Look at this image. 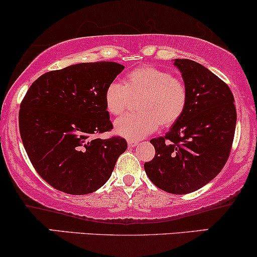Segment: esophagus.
I'll use <instances>...</instances> for the list:
<instances>
[{"label":"esophagus","mask_w":257,"mask_h":257,"mask_svg":"<svg viewBox=\"0 0 257 257\" xmlns=\"http://www.w3.org/2000/svg\"><path fill=\"white\" fill-rule=\"evenodd\" d=\"M127 144H128V148H135L138 145V142L137 141H128Z\"/></svg>","instance_id":"esophagus-1"}]
</instances>
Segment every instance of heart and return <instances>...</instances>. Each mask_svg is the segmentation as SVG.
<instances>
[{
  "label": "heart",
  "instance_id": "obj_1",
  "mask_svg": "<svg viewBox=\"0 0 257 257\" xmlns=\"http://www.w3.org/2000/svg\"><path fill=\"white\" fill-rule=\"evenodd\" d=\"M141 113L126 114L114 122V131L130 141H138L153 134L160 126H172L183 115L188 101L187 87L170 71L145 65L126 74L122 84L110 82L103 93L104 107L112 115H119L131 97H139Z\"/></svg>",
  "mask_w": 257,
  "mask_h": 257
}]
</instances>
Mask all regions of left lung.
Here are the masks:
<instances>
[{"label": "left lung", "mask_w": 257, "mask_h": 257, "mask_svg": "<svg viewBox=\"0 0 257 257\" xmlns=\"http://www.w3.org/2000/svg\"><path fill=\"white\" fill-rule=\"evenodd\" d=\"M188 101L164 137L151 139L155 157L144 164L164 192L188 194L216 177L229 158L236 128L235 99L225 82L191 59H175Z\"/></svg>", "instance_id": "left-lung-1"}]
</instances>
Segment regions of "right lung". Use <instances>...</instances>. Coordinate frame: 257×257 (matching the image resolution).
<instances>
[{"label": "right lung", "mask_w": 257, "mask_h": 257, "mask_svg": "<svg viewBox=\"0 0 257 257\" xmlns=\"http://www.w3.org/2000/svg\"><path fill=\"white\" fill-rule=\"evenodd\" d=\"M122 69L115 62L78 63L41 75L27 90L19 112L22 144L53 188L72 195L97 191L127 149L121 137L91 138L113 128L103 93Z\"/></svg>", "instance_id": "add662e5"}]
</instances>
